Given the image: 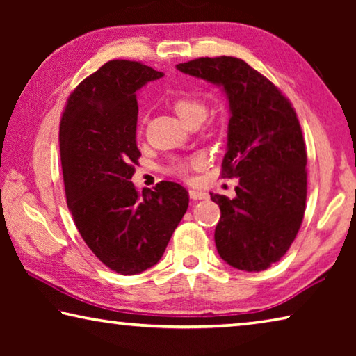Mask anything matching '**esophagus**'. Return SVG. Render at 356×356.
<instances>
[{
    "label": "esophagus",
    "instance_id": "obj_1",
    "mask_svg": "<svg viewBox=\"0 0 356 356\" xmlns=\"http://www.w3.org/2000/svg\"><path fill=\"white\" fill-rule=\"evenodd\" d=\"M190 197L191 200H206L207 197V193L206 191H201V190H190Z\"/></svg>",
    "mask_w": 356,
    "mask_h": 356
}]
</instances>
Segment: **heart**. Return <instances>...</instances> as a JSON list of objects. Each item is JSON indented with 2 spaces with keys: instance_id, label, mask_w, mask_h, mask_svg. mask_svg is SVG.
<instances>
[{
  "instance_id": "b5f03b06",
  "label": "heart",
  "mask_w": 356,
  "mask_h": 356,
  "mask_svg": "<svg viewBox=\"0 0 356 356\" xmlns=\"http://www.w3.org/2000/svg\"><path fill=\"white\" fill-rule=\"evenodd\" d=\"M174 111H176L177 116L184 120L186 125L190 124H201L204 119H206L209 108L206 105V102L197 99V97H191V95H182V97H177L172 104ZM201 159H193L191 161H185V160H172L170 166H168V172L171 174H177V176H186L191 165H200Z\"/></svg>"
}]
</instances>
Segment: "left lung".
Returning a JSON list of instances; mask_svg holds the SVG:
<instances>
[{"instance_id":"1","label":"left lung","mask_w":356,"mask_h":356,"mask_svg":"<svg viewBox=\"0 0 356 356\" xmlns=\"http://www.w3.org/2000/svg\"><path fill=\"white\" fill-rule=\"evenodd\" d=\"M218 84L229 100L227 152L221 176L238 177L236 197L210 193L220 206L218 254L234 268L262 272L291 248L306 209V146L293 106L275 84L238 58L177 64Z\"/></svg>"}]
</instances>
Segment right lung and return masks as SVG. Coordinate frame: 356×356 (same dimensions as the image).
<instances>
[{"instance_id": "right-lung-1", "label": "right lung", "mask_w": 356, "mask_h": 356, "mask_svg": "<svg viewBox=\"0 0 356 356\" xmlns=\"http://www.w3.org/2000/svg\"><path fill=\"white\" fill-rule=\"evenodd\" d=\"M163 76L149 65L113 59L78 84L59 125L67 207L78 232L100 262L136 275L160 261L188 209L176 182L143 193L131 184L136 146V91Z\"/></svg>"}]
</instances>
